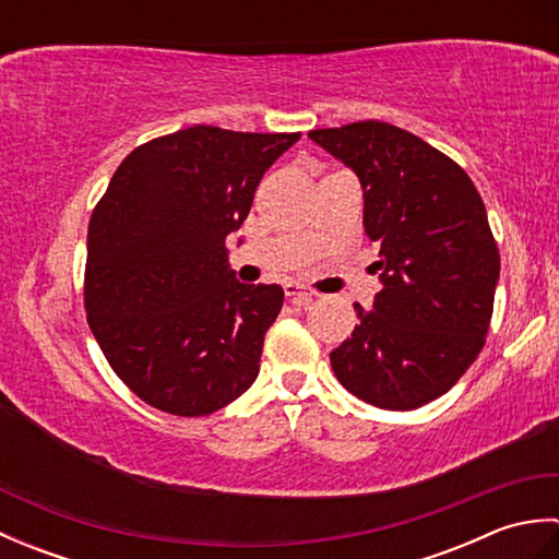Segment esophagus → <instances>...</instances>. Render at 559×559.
Here are the masks:
<instances>
[{
  "instance_id": "34e87169",
  "label": "esophagus",
  "mask_w": 559,
  "mask_h": 559,
  "mask_svg": "<svg viewBox=\"0 0 559 559\" xmlns=\"http://www.w3.org/2000/svg\"><path fill=\"white\" fill-rule=\"evenodd\" d=\"M283 290H286L288 298L298 305H310L314 300V293L307 290L305 286H300V283H295V281H288L286 286H283Z\"/></svg>"
}]
</instances>
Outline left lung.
I'll return each mask as SVG.
<instances>
[{
	"mask_svg": "<svg viewBox=\"0 0 559 559\" xmlns=\"http://www.w3.org/2000/svg\"><path fill=\"white\" fill-rule=\"evenodd\" d=\"M358 175L382 290L331 350L353 396L413 411L459 382L488 334L500 252L471 177L420 136L367 120L307 134Z\"/></svg>",
	"mask_w": 559,
	"mask_h": 559,
	"instance_id": "1",
	"label": "left lung"
}]
</instances>
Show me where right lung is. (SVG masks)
<instances>
[{"instance_id": "1", "label": "right lung", "mask_w": 559, "mask_h": 559, "mask_svg": "<svg viewBox=\"0 0 559 559\" xmlns=\"http://www.w3.org/2000/svg\"><path fill=\"white\" fill-rule=\"evenodd\" d=\"M300 134L197 124L134 148L88 223L86 314L115 374L197 418L254 384L283 288L235 278L225 237Z\"/></svg>"}]
</instances>
